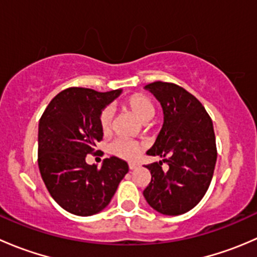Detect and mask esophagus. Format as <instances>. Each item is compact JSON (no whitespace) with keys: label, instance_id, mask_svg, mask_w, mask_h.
<instances>
[{"label":"esophagus","instance_id":"esophagus-1","mask_svg":"<svg viewBox=\"0 0 257 257\" xmlns=\"http://www.w3.org/2000/svg\"><path fill=\"white\" fill-rule=\"evenodd\" d=\"M129 169L131 170L137 169V164H134V163H129Z\"/></svg>","mask_w":257,"mask_h":257}]
</instances>
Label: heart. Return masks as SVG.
<instances>
[{"instance_id":"1","label":"heart","mask_w":257,"mask_h":257,"mask_svg":"<svg viewBox=\"0 0 257 257\" xmlns=\"http://www.w3.org/2000/svg\"><path fill=\"white\" fill-rule=\"evenodd\" d=\"M123 104L124 107L128 108L129 110H132V112L136 114L139 118V120L143 121V123H149L155 115L154 104H153V102L147 95L133 94L126 98ZM113 118L114 113L112 108H105L102 114H100L99 124L104 133H108L112 129ZM110 150L116 157L123 158L125 160H134L141 154L142 144H139L138 142L131 141V139L119 138L115 139L110 144Z\"/></svg>"}]
</instances>
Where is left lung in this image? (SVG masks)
<instances>
[{
	"mask_svg": "<svg viewBox=\"0 0 257 257\" xmlns=\"http://www.w3.org/2000/svg\"><path fill=\"white\" fill-rule=\"evenodd\" d=\"M160 103L164 123L148 155L159 163L147 165L152 174L143 191L147 203L163 215L188 212L204 198L216 164V143L212 121L200 102L173 83L145 85ZM167 162L170 169H161Z\"/></svg>",
	"mask_w": 257,
	"mask_h": 257,
	"instance_id": "obj_1",
	"label": "left lung"
}]
</instances>
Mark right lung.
I'll use <instances>...</instances> for the list:
<instances>
[{"label": "right lung", "mask_w": 257, "mask_h": 257, "mask_svg": "<svg viewBox=\"0 0 257 257\" xmlns=\"http://www.w3.org/2000/svg\"><path fill=\"white\" fill-rule=\"evenodd\" d=\"M121 92L68 88L51 100L41 116V177L54 201L71 214L90 216L104 210L128 173L126 162L116 157L103 160L100 169L85 162L103 138L100 114Z\"/></svg>", "instance_id": "1"}]
</instances>
